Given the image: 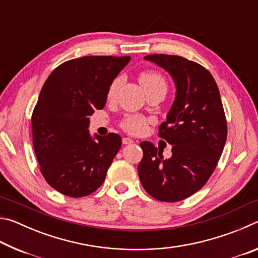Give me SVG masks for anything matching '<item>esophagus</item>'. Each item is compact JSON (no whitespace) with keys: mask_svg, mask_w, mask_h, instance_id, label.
Masks as SVG:
<instances>
[{"mask_svg":"<svg viewBox=\"0 0 258 258\" xmlns=\"http://www.w3.org/2000/svg\"><path fill=\"white\" fill-rule=\"evenodd\" d=\"M132 143H134V141H133L132 139L123 138V145H132Z\"/></svg>","mask_w":258,"mask_h":258,"instance_id":"1","label":"esophagus"}]
</instances>
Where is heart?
Wrapping results in <instances>:
<instances>
[{
	"label": "heart",
	"instance_id": "obj_1",
	"mask_svg": "<svg viewBox=\"0 0 258 258\" xmlns=\"http://www.w3.org/2000/svg\"><path fill=\"white\" fill-rule=\"evenodd\" d=\"M139 81L141 83V85L145 90H148L150 89V87H154L157 85L166 86L164 78L161 77L158 73L151 72V71L143 72L140 74ZM119 86H120V78H115V80L111 82V84L109 86L108 92H107V98L109 100L115 99L117 92H118L119 90ZM148 123H149V120H148V118H146L145 116L127 115L124 117L123 120H121L120 125L121 127H123L126 132H128L130 134L139 135L145 132L148 126Z\"/></svg>",
	"mask_w": 258,
	"mask_h": 258
}]
</instances>
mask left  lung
Here are the masks:
<instances>
[{
	"mask_svg": "<svg viewBox=\"0 0 258 258\" xmlns=\"http://www.w3.org/2000/svg\"><path fill=\"white\" fill-rule=\"evenodd\" d=\"M175 84V99L159 126V137L172 145V157L151 142L140 143L138 173L145 190L160 202L175 203L206 184L224 149L226 119L216 82L206 68L178 55L149 54Z\"/></svg>",
	"mask_w": 258,
	"mask_h": 258,
	"instance_id": "8db88e82",
	"label": "left lung"
}]
</instances>
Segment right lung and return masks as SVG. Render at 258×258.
Returning <instances> with one entry per match:
<instances>
[{
  "mask_svg": "<svg viewBox=\"0 0 258 258\" xmlns=\"http://www.w3.org/2000/svg\"><path fill=\"white\" fill-rule=\"evenodd\" d=\"M130 60L111 55L69 60L43 85L32 116L34 150L43 176L60 194L84 197L106 178L121 138L92 137L89 116L104 107L109 86Z\"/></svg>",
  "mask_w": 258,
  "mask_h": 258,
  "instance_id": "add662e5",
  "label": "right lung"
}]
</instances>
